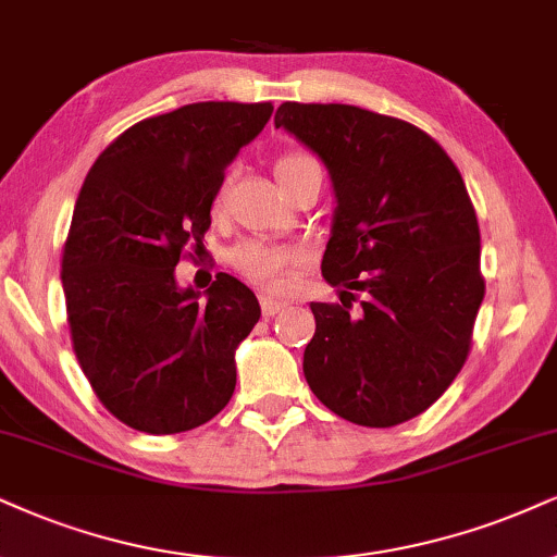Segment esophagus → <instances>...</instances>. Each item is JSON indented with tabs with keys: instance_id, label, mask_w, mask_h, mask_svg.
<instances>
[{
	"instance_id": "obj_1",
	"label": "esophagus",
	"mask_w": 557,
	"mask_h": 557,
	"mask_svg": "<svg viewBox=\"0 0 557 557\" xmlns=\"http://www.w3.org/2000/svg\"><path fill=\"white\" fill-rule=\"evenodd\" d=\"M284 307H286V301L268 297V294H263V297H260V310H263L265 318H273V314H278L281 310H284Z\"/></svg>"
}]
</instances>
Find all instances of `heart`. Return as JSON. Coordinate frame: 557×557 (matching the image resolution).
<instances>
[{"instance_id": "obj_1", "label": "heart", "mask_w": 557, "mask_h": 557, "mask_svg": "<svg viewBox=\"0 0 557 557\" xmlns=\"http://www.w3.org/2000/svg\"><path fill=\"white\" fill-rule=\"evenodd\" d=\"M314 162L310 154L305 152H284L276 160V177L278 183H284L292 173H297L301 164ZM226 188H230V175L219 183L216 196H214V206L224 203ZM301 260V252L297 247L289 245H278V243H268V239H245V243L235 245L230 250V265L235 268L239 276L250 281V284L263 286L268 292H278L281 289V278L284 273L289 271L292 265H297Z\"/></svg>"}]
</instances>
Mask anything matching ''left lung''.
Wrapping results in <instances>:
<instances>
[{
	"label": "left lung",
	"instance_id": "8db88e82",
	"mask_svg": "<svg viewBox=\"0 0 557 557\" xmlns=\"http://www.w3.org/2000/svg\"><path fill=\"white\" fill-rule=\"evenodd\" d=\"M284 126L333 177L322 276L338 301H312L305 376L346 421L389 429L421 416L468 361L485 294L480 226L457 164L413 123L341 102H284ZM363 293L362 312L350 299Z\"/></svg>",
	"mask_w": 557,
	"mask_h": 557
}]
</instances>
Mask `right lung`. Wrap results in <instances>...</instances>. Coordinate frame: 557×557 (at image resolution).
<instances>
[{
  "mask_svg": "<svg viewBox=\"0 0 557 557\" xmlns=\"http://www.w3.org/2000/svg\"><path fill=\"white\" fill-rule=\"evenodd\" d=\"M271 113V102H194L144 119L82 183L61 252L72 348L98 400L144 434L196 429L235 393L256 294L219 273L198 301L177 289L175 265L203 250L226 164Z\"/></svg>",
  "mask_w": 557,
  "mask_h": 557,
  "instance_id": "right-lung-1",
  "label": "right lung"
}]
</instances>
